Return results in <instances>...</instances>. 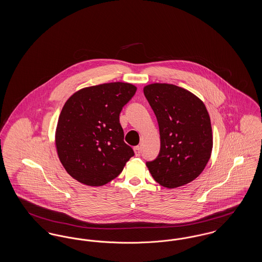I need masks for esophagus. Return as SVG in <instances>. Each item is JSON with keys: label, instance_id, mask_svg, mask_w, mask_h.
I'll list each match as a JSON object with an SVG mask.
<instances>
[{"label": "esophagus", "instance_id": "1", "mask_svg": "<svg viewBox=\"0 0 262 262\" xmlns=\"http://www.w3.org/2000/svg\"><path fill=\"white\" fill-rule=\"evenodd\" d=\"M134 151H135L136 156H139V155H140V147H139V146H136V147L134 148Z\"/></svg>", "mask_w": 262, "mask_h": 262}]
</instances>
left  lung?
<instances>
[{
	"label": "left lung",
	"instance_id": "8db88e82",
	"mask_svg": "<svg viewBox=\"0 0 262 262\" xmlns=\"http://www.w3.org/2000/svg\"><path fill=\"white\" fill-rule=\"evenodd\" d=\"M144 95L157 118L160 152L146 163L153 179L167 188L196 179L209 161L213 147L211 122L204 103L185 88L152 83Z\"/></svg>",
	"mask_w": 262,
	"mask_h": 262
}]
</instances>
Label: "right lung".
Segmentation results:
<instances>
[{"label":"right lung","mask_w":262,"mask_h":262,"mask_svg":"<svg viewBox=\"0 0 262 262\" xmlns=\"http://www.w3.org/2000/svg\"><path fill=\"white\" fill-rule=\"evenodd\" d=\"M136 91L126 82L103 83L76 91L64 103L55 144L63 168L77 182L104 186L135 155L124 141L120 113Z\"/></svg>","instance_id":"right-lung-1"}]
</instances>
